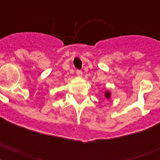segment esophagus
Wrapping results in <instances>:
<instances>
[{
	"label": "esophagus",
	"mask_w": 160,
	"mask_h": 160,
	"mask_svg": "<svg viewBox=\"0 0 160 160\" xmlns=\"http://www.w3.org/2000/svg\"><path fill=\"white\" fill-rule=\"evenodd\" d=\"M82 71H81V70H76V75H78V76H81V75H82Z\"/></svg>",
	"instance_id": "1"
}]
</instances>
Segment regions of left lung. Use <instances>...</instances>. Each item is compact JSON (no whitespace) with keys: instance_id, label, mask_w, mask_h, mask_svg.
Wrapping results in <instances>:
<instances>
[{"instance_id":"1","label":"left lung","mask_w":160,"mask_h":160,"mask_svg":"<svg viewBox=\"0 0 160 160\" xmlns=\"http://www.w3.org/2000/svg\"><path fill=\"white\" fill-rule=\"evenodd\" d=\"M105 97H106L107 98V99H109V96H110V94H109V92H106V93H105Z\"/></svg>"}]
</instances>
